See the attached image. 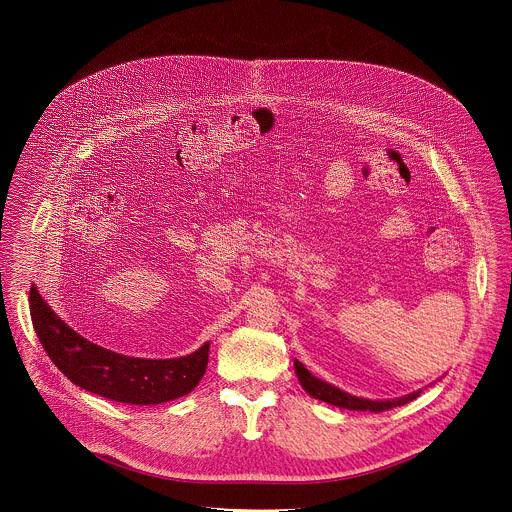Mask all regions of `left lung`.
I'll return each instance as SVG.
<instances>
[{"label": "left lung", "instance_id": "obj_1", "mask_svg": "<svg viewBox=\"0 0 512 512\" xmlns=\"http://www.w3.org/2000/svg\"><path fill=\"white\" fill-rule=\"evenodd\" d=\"M295 366V374H297V380L299 384L303 386V390L321 400V402H327L331 406H337V408H345V410H361V412H384V410H390V408H396V406H404L408 402H412L414 398L420 396L422 390H416L412 394H406V396H400V398H392V400H368V398H359V396H353L317 376H313L305 366L301 365L297 359L293 361Z\"/></svg>", "mask_w": 512, "mask_h": 512}]
</instances>
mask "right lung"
Here are the masks:
<instances>
[{
  "label": "right lung",
  "mask_w": 512,
  "mask_h": 512,
  "mask_svg": "<svg viewBox=\"0 0 512 512\" xmlns=\"http://www.w3.org/2000/svg\"><path fill=\"white\" fill-rule=\"evenodd\" d=\"M35 333L55 366L76 386L122 404H163L189 394L209 363V343L177 359L126 357L86 341L47 305L35 288L29 292Z\"/></svg>",
  "instance_id": "obj_1"
}]
</instances>
